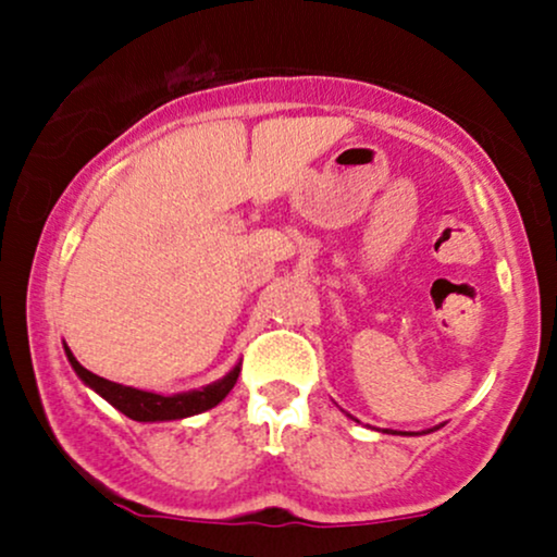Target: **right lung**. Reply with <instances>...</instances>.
<instances>
[{
	"mask_svg": "<svg viewBox=\"0 0 557 557\" xmlns=\"http://www.w3.org/2000/svg\"><path fill=\"white\" fill-rule=\"evenodd\" d=\"M65 345V356L70 367L75 369V374L81 376L83 385H88L94 393H99L110 406L117 408L120 413H125L127 419L133 421H172V419H188L196 417V413L209 411L216 403L227 398L230 389L235 387L240 374V363H235L230 372L222 376V380L212 382V385H203L198 389H188V393H175V395H159V393H146V389H136L120 385V382H110L104 376L88 372L86 367H81L78 359L73 356V350Z\"/></svg>",
	"mask_w": 557,
	"mask_h": 557,
	"instance_id": "right-lung-1",
	"label": "right lung"
}]
</instances>
